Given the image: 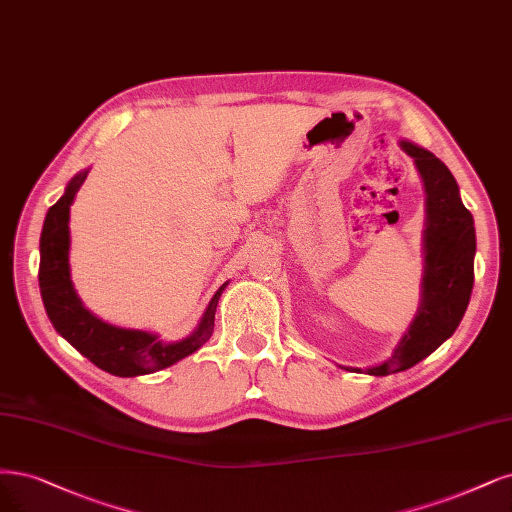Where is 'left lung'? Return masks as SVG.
Segmentation results:
<instances>
[{
	"mask_svg": "<svg viewBox=\"0 0 512 512\" xmlns=\"http://www.w3.org/2000/svg\"><path fill=\"white\" fill-rule=\"evenodd\" d=\"M400 146L415 158L428 192L424 303L394 356L379 366L366 368L368 375L377 377L407 370L443 345L460 326L474 284V222L460 199V188L451 171L424 148L411 142H400Z\"/></svg>",
	"mask_w": 512,
	"mask_h": 512,
	"instance_id": "obj_1",
	"label": "left lung"
}]
</instances>
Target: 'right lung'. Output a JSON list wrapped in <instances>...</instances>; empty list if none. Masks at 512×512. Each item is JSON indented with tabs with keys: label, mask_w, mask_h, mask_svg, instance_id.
<instances>
[{
	"label": "right lung",
	"mask_w": 512,
	"mask_h": 512,
	"mask_svg": "<svg viewBox=\"0 0 512 512\" xmlns=\"http://www.w3.org/2000/svg\"><path fill=\"white\" fill-rule=\"evenodd\" d=\"M86 180V171L69 182L65 195L48 209L40 237V290L52 326L72 343L82 356L116 377L148 375L195 354L214 332V317L220 294H214L199 328L180 343H161L142 330L116 328L88 313L69 279V205Z\"/></svg>",
	"instance_id": "1"
}]
</instances>
